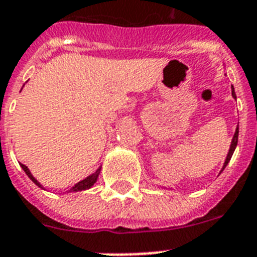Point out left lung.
<instances>
[{
	"label": "left lung",
	"mask_w": 257,
	"mask_h": 257,
	"mask_svg": "<svg viewBox=\"0 0 257 257\" xmlns=\"http://www.w3.org/2000/svg\"><path fill=\"white\" fill-rule=\"evenodd\" d=\"M232 97H233V98H236L235 88H233V86H232ZM237 139H239V126L236 128V132H235V135H233V139H232V141H231V147H229V151H228L227 159H225V161H224V165H223V169H221V172H223L224 168L227 167V164L229 163V160H231L232 155H233V152H235L236 145H237Z\"/></svg>",
	"instance_id": "left-lung-1"
}]
</instances>
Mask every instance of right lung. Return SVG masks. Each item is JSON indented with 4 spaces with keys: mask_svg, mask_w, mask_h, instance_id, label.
Segmentation results:
<instances>
[{
    "mask_svg": "<svg viewBox=\"0 0 257 257\" xmlns=\"http://www.w3.org/2000/svg\"><path fill=\"white\" fill-rule=\"evenodd\" d=\"M21 168L24 169V172H25L26 175H28V177H29V179L32 180V181H33V183L36 184V185H38V187H40V188H42L41 184L38 183L37 180L34 179V176L32 175V173H30L29 168H28L26 165L21 164ZM100 171H101V168H98L96 172H94V173H92V175H89L88 177H86V179L81 180V181H78L77 184H74V187L70 188L69 192L86 191V189H89V188H92L93 185H94V183H96V181H97V179H98V175H100Z\"/></svg>",
    "mask_w": 257,
    "mask_h": 257,
    "instance_id": "1",
    "label": "right lung"
}]
</instances>
